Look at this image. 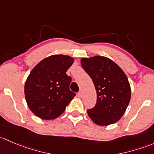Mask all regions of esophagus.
<instances>
[{
	"label": "esophagus",
	"mask_w": 154,
	"mask_h": 154,
	"mask_svg": "<svg viewBox=\"0 0 154 154\" xmlns=\"http://www.w3.org/2000/svg\"><path fill=\"white\" fill-rule=\"evenodd\" d=\"M77 95H78V96H79V97H82V90H80V91L78 93Z\"/></svg>",
	"instance_id": "obj_1"
}]
</instances>
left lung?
Masks as SVG:
<instances>
[{"label":"left lung","mask_w":154,"mask_h":154,"mask_svg":"<svg viewBox=\"0 0 154 154\" xmlns=\"http://www.w3.org/2000/svg\"><path fill=\"white\" fill-rule=\"evenodd\" d=\"M81 64L90 75L97 93V102L88 110L92 121L107 126L118 122L125 113L131 96L129 82L124 71L104 56L82 58Z\"/></svg>","instance_id":"obj_1"}]
</instances>
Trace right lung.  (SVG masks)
<instances>
[{
	"mask_svg": "<svg viewBox=\"0 0 154 154\" xmlns=\"http://www.w3.org/2000/svg\"><path fill=\"white\" fill-rule=\"evenodd\" d=\"M73 61L68 55H53L43 59L31 71L25 83V99L36 116L55 119L76 95L69 90L72 79L66 73Z\"/></svg>",
	"mask_w": 154,
	"mask_h": 154,
	"instance_id": "1",
	"label": "right lung"
}]
</instances>
